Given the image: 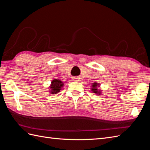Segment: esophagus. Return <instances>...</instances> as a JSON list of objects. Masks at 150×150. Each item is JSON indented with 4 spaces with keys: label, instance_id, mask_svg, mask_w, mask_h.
Here are the masks:
<instances>
[{
    "label": "esophagus",
    "instance_id": "esophagus-1",
    "mask_svg": "<svg viewBox=\"0 0 150 150\" xmlns=\"http://www.w3.org/2000/svg\"><path fill=\"white\" fill-rule=\"evenodd\" d=\"M73 80H74V81H77L78 80V78H73Z\"/></svg>",
    "mask_w": 150,
    "mask_h": 150
}]
</instances>
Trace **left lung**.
<instances>
[{
  "label": "left lung",
  "mask_w": 150,
  "mask_h": 150,
  "mask_svg": "<svg viewBox=\"0 0 150 150\" xmlns=\"http://www.w3.org/2000/svg\"><path fill=\"white\" fill-rule=\"evenodd\" d=\"M100 87V84L98 83H93L91 84V89L92 92L96 94V95H100L101 94V89H98V88Z\"/></svg>",
  "instance_id": "8db88e82"
}]
</instances>
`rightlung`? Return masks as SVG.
<instances>
[{
	"label": "right lung",
	"instance_id": "obj_1",
	"mask_svg": "<svg viewBox=\"0 0 150 150\" xmlns=\"http://www.w3.org/2000/svg\"><path fill=\"white\" fill-rule=\"evenodd\" d=\"M63 86L64 83H62V81L57 79H54L51 81V84L49 86V92L51 94H56L60 92V90L63 88Z\"/></svg>",
	"mask_w": 150,
	"mask_h": 150
}]
</instances>
